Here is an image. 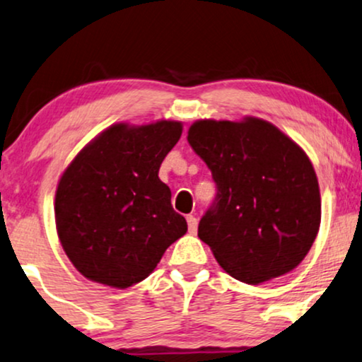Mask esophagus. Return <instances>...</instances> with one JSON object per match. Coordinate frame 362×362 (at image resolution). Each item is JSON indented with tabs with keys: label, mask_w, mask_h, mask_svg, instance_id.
<instances>
[{
	"label": "esophagus",
	"mask_w": 362,
	"mask_h": 362,
	"mask_svg": "<svg viewBox=\"0 0 362 362\" xmlns=\"http://www.w3.org/2000/svg\"><path fill=\"white\" fill-rule=\"evenodd\" d=\"M186 220H188V230H189V233L194 235L196 230H198V220H196V218H194L193 215L186 216Z\"/></svg>",
	"instance_id": "esophagus-1"
}]
</instances>
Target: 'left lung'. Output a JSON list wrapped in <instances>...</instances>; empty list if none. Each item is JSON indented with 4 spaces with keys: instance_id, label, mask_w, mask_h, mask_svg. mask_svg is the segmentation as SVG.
<instances>
[{
    "instance_id": "1",
    "label": "left lung",
    "mask_w": 362,
    "mask_h": 362,
    "mask_svg": "<svg viewBox=\"0 0 362 362\" xmlns=\"http://www.w3.org/2000/svg\"><path fill=\"white\" fill-rule=\"evenodd\" d=\"M188 142L216 182L198 236L223 270L258 285L296 269L320 226L319 181L302 147L257 117L196 120Z\"/></svg>"
}]
</instances>
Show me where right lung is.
<instances>
[{
	"mask_svg": "<svg viewBox=\"0 0 362 362\" xmlns=\"http://www.w3.org/2000/svg\"><path fill=\"white\" fill-rule=\"evenodd\" d=\"M182 132L177 120L114 124L62 174L55 223L66 257L86 279L127 288L153 274L188 231L159 168Z\"/></svg>",
	"mask_w": 362,
	"mask_h": 362,
	"instance_id": "obj_1",
	"label": "right lung"
}]
</instances>
